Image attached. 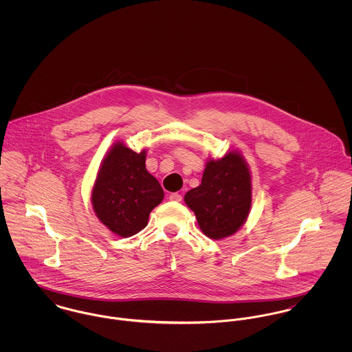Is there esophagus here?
<instances>
[{
	"instance_id": "esophagus-1",
	"label": "esophagus",
	"mask_w": 352,
	"mask_h": 352,
	"mask_svg": "<svg viewBox=\"0 0 352 352\" xmlns=\"http://www.w3.org/2000/svg\"><path fill=\"white\" fill-rule=\"evenodd\" d=\"M169 199L172 201H182V195L177 194V192H173V194L169 195Z\"/></svg>"
}]
</instances>
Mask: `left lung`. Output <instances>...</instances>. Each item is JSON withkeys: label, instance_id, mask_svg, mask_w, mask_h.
<instances>
[{"label": "left lung", "instance_id": "8db88e82", "mask_svg": "<svg viewBox=\"0 0 352 352\" xmlns=\"http://www.w3.org/2000/svg\"><path fill=\"white\" fill-rule=\"evenodd\" d=\"M184 201L207 237L222 240L234 234L252 206L251 170L241 153L232 151L219 160H207L201 186L190 190Z\"/></svg>", "mask_w": 352, "mask_h": 352}]
</instances>
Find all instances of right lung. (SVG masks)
<instances>
[{"mask_svg":"<svg viewBox=\"0 0 352 352\" xmlns=\"http://www.w3.org/2000/svg\"><path fill=\"white\" fill-rule=\"evenodd\" d=\"M140 153L115 142L101 161L92 188V207L101 223L119 237H131L146 228L151 210L164 199L158 180Z\"/></svg>","mask_w":352,"mask_h":352,"instance_id":"right-lung-1","label":"right lung"}]
</instances>
